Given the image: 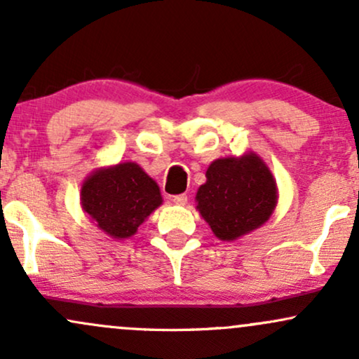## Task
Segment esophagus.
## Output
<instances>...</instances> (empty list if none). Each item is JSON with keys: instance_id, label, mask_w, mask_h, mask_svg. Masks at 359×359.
I'll list each match as a JSON object with an SVG mask.
<instances>
[{"instance_id": "1", "label": "esophagus", "mask_w": 359, "mask_h": 359, "mask_svg": "<svg viewBox=\"0 0 359 359\" xmlns=\"http://www.w3.org/2000/svg\"><path fill=\"white\" fill-rule=\"evenodd\" d=\"M174 204H177V205H185L187 204V201H189V197L185 196V194H179V196H174Z\"/></svg>"}]
</instances>
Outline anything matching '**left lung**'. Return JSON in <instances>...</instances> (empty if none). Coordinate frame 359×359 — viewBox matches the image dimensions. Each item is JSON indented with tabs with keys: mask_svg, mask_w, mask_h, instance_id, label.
<instances>
[{
	"mask_svg": "<svg viewBox=\"0 0 359 359\" xmlns=\"http://www.w3.org/2000/svg\"><path fill=\"white\" fill-rule=\"evenodd\" d=\"M277 199V182L257 154L214 160L196 196L201 216L222 241L238 240L265 224Z\"/></svg>",
	"mask_w": 359,
	"mask_h": 359,
	"instance_id": "left-lung-1",
	"label": "left lung"
}]
</instances>
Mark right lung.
<instances>
[{
    "label": "right lung",
    "mask_w": 359,
    "mask_h": 359,
    "mask_svg": "<svg viewBox=\"0 0 359 359\" xmlns=\"http://www.w3.org/2000/svg\"><path fill=\"white\" fill-rule=\"evenodd\" d=\"M82 209L114 240H126L162 204L158 185L135 162L97 168L81 187Z\"/></svg>",
    "instance_id": "right-lung-1"
}]
</instances>
